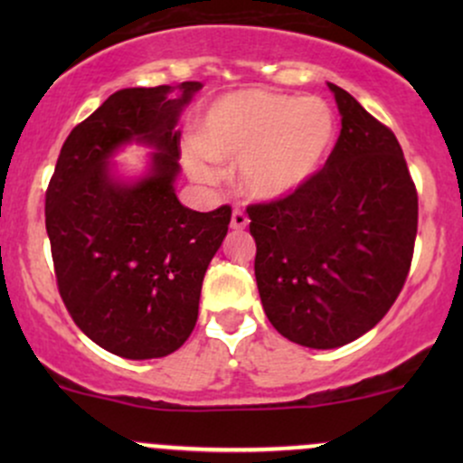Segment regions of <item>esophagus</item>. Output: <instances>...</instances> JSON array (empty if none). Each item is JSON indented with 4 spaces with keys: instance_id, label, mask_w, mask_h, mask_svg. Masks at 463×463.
Returning <instances> with one entry per match:
<instances>
[{
    "instance_id": "obj_1",
    "label": "esophagus",
    "mask_w": 463,
    "mask_h": 463,
    "mask_svg": "<svg viewBox=\"0 0 463 463\" xmlns=\"http://www.w3.org/2000/svg\"><path fill=\"white\" fill-rule=\"evenodd\" d=\"M248 215L241 213V211H232V217H231V228L232 231H243V228L248 226Z\"/></svg>"
}]
</instances>
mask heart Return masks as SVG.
<instances>
[{"mask_svg":"<svg viewBox=\"0 0 463 463\" xmlns=\"http://www.w3.org/2000/svg\"><path fill=\"white\" fill-rule=\"evenodd\" d=\"M184 147L195 183L215 184L213 163L237 165V187L254 202H279L320 174L335 143V115L320 98L241 89L217 98Z\"/></svg>","mask_w":463,"mask_h":463,"instance_id":"obj_1","label":"heart"}]
</instances>
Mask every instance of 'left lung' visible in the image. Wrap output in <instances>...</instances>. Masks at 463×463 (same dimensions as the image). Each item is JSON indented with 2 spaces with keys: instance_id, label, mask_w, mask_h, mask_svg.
I'll use <instances>...</instances> for the list:
<instances>
[{
  "instance_id": "obj_1",
  "label": "left lung",
  "mask_w": 463,
  "mask_h": 463,
  "mask_svg": "<svg viewBox=\"0 0 463 463\" xmlns=\"http://www.w3.org/2000/svg\"><path fill=\"white\" fill-rule=\"evenodd\" d=\"M342 132L316 178L289 198L248 206L263 311L289 342H354L405 285L418 195L394 132L328 82Z\"/></svg>"
}]
</instances>
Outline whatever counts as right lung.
I'll return each instance as SVG.
<instances>
[{
    "label": "right lung",
    "instance_id": "right-lung-1",
    "mask_svg": "<svg viewBox=\"0 0 463 463\" xmlns=\"http://www.w3.org/2000/svg\"><path fill=\"white\" fill-rule=\"evenodd\" d=\"M200 89L180 82L113 93L67 137L47 187L62 302L80 331L124 359L167 357L187 342L206 268L231 224L228 206L200 213L176 195V126ZM128 145L153 150L137 177L114 165Z\"/></svg>",
    "mask_w": 463,
    "mask_h": 463
}]
</instances>
